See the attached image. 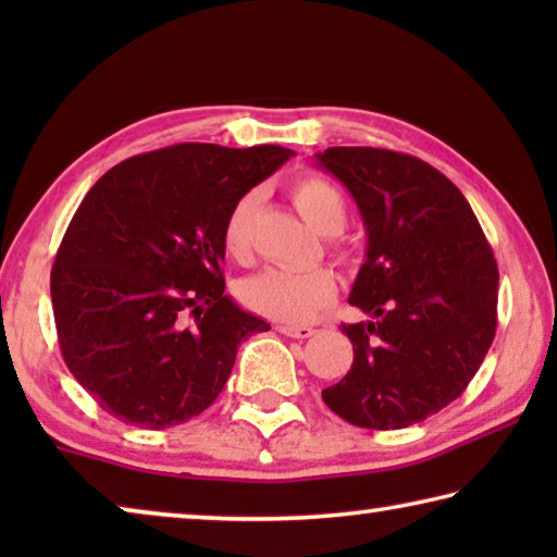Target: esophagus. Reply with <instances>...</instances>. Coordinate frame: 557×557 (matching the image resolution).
Returning a JSON list of instances; mask_svg holds the SVG:
<instances>
[{
    "label": "esophagus",
    "mask_w": 557,
    "mask_h": 557,
    "mask_svg": "<svg viewBox=\"0 0 557 557\" xmlns=\"http://www.w3.org/2000/svg\"><path fill=\"white\" fill-rule=\"evenodd\" d=\"M277 332L289 336V338H309V336H314V329L312 326H295V324H277Z\"/></svg>",
    "instance_id": "1"
}]
</instances>
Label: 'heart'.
Instances as JSON below:
<instances>
[{
	"label": "heart",
	"mask_w": 557,
	"mask_h": 557,
	"mask_svg": "<svg viewBox=\"0 0 557 557\" xmlns=\"http://www.w3.org/2000/svg\"><path fill=\"white\" fill-rule=\"evenodd\" d=\"M292 203L297 206L309 225L324 235H334L344 228L346 201L338 186L326 176L305 174L292 184ZM258 206V194H243L223 223V245L228 256L238 262H248L252 252L250 223ZM336 297V277L326 268L305 272L262 270L240 285L245 307L262 317L285 324L309 322Z\"/></svg>",
	"instance_id": "obj_1"
}]
</instances>
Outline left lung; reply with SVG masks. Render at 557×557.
<instances>
[{"label":"left lung","mask_w":557,"mask_h":557,"mask_svg":"<svg viewBox=\"0 0 557 557\" xmlns=\"http://www.w3.org/2000/svg\"><path fill=\"white\" fill-rule=\"evenodd\" d=\"M317 162L361 211L369 248L348 301L371 317L342 324L354 363L322 398L356 428L414 425L465 393L494 342L492 245L459 188L418 157L329 147Z\"/></svg>","instance_id":"left-lung-1"}]
</instances>
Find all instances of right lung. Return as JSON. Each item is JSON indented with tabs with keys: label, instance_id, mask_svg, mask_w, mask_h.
Instances as JSON below:
<instances>
[{
	"label": "right lung",
	"instance_id": "right-lung-1",
	"mask_svg": "<svg viewBox=\"0 0 557 557\" xmlns=\"http://www.w3.org/2000/svg\"><path fill=\"white\" fill-rule=\"evenodd\" d=\"M292 157L280 145L184 143L129 157L81 201L55 252L63 361L106 412L164 430L219 398L265 319L223 295V223Z\"/></svg>",
	"mask_w": 557,
	"mask_h": 557
}]
</instances>
